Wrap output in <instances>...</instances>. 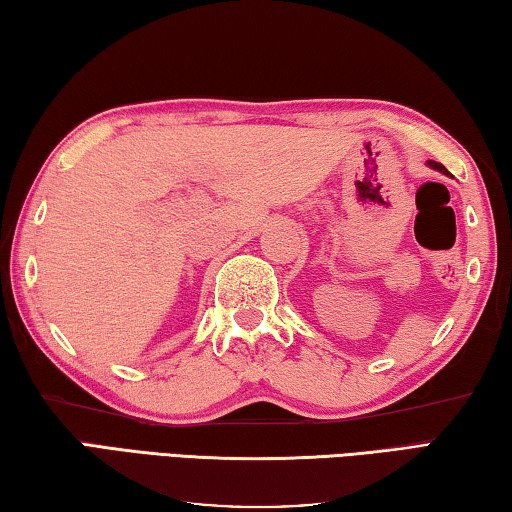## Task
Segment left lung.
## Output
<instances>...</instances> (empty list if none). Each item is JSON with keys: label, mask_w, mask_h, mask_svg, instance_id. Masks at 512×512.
Listing matches in <instances>:
<instances>
[{"label": "left lung", "mask_w": 512, "mask_h": 512, "mask_svg": "<svg viewBox=\"0 0 512 512\" xmlns=\"http://www.w3.org/2000/svg\"><path fill=\"white\" fill-rule=\"evenodd\" d=\"M429 166L436 168V170H441V173H447V168L443 164H438V161H429Z\"/></svg>", "instance_id": "1"}]
</instances>
